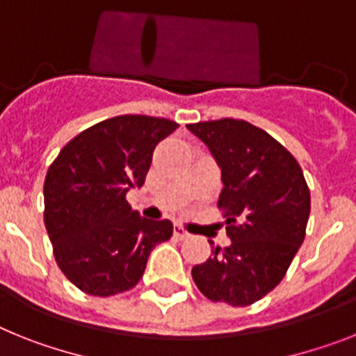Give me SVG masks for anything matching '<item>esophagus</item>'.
<instances>
[{
    "mask_svg": "<svg viewBox=\"0 0 356 356\" xmlns=\"http://www.w3.org/2000/svg\"><path fill=\"white\" fill-rule=\"evenodd\" d=\"M173 235H175L177 238H181V241H184V238L190 237V234H188L186 229H184L181 224H175V226H173Z\"/></svg>",
    "mask_w": 356,
    "mask_h": 356,
    "instance_id": "esophagus-1",
    "label": "esophagus"
}]
</instances>
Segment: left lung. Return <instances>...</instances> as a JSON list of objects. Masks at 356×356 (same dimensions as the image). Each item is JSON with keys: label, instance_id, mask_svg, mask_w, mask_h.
I'll return each instance as SVG.
<instances>
[{"label": "left lung", "instance_id": "1", "mask_svg": "<svg viewBox=\"0 0 356 356\" xmlns=\"http://www.w3.org/2000/svg\"><path fill=\"white\" fill-rule=\"evenodd\" d=\"M222 173L219 210L232 244L215 246L192 268L197 288L213 302L250 306L284 279L302 246L312 197L302 168L277 139L243 119L188 124Z\"/></svg>", "mask_w": 356, "mask_h": 356}]
</instances>
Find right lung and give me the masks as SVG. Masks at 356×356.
Returning <instances> with one entry per match:
<instances>
[{"label":"right lung","instance_id":"right-lung-1","mask_svg":"<svg viewBox=\"0 0 356 356\" xmlns=\"http://www.w3.org/2000/svg\"><path fill=\"white\" fill-rule=\"evenodd\" d=\"M175 121L118 115L77 134L44 177V226L56 262L72 284L94 297L132 289L152 250L173 234L168 219H145L127 192L141 188L155 146Z\"/></svg>","mask_w":356,"mask_h":356}]
</instances>
